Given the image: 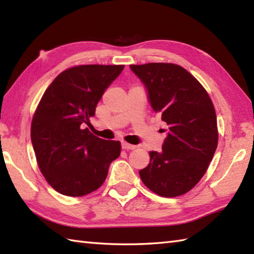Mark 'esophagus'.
<instances>
[{"mask_svg": "<svg viewBox=\"0 0 254 254\" xmlns=\"http://www.w3.org/2000/svg\"><path fill=\"white\" fill-rule=\"evenodd\" d=\"M121 146H122L123 149H127V150H130V149L132 150V149H135L136 148L135 145H131V144L127 143V142H122L121 143Z\"/></svg>", "mask_w": 254, "mask_h": 254, "instance_id": "1", "label": "esophagus"}]
</instances>
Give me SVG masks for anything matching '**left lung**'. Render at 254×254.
<instances>
[{"label":"left lung","mask_w":254,"mask_h":254,"mask_svg":"<svg viewBox=\"0 0 254 254\" xmlns=\"http://www.w3.org/2000/svg\"><path fill=\"white\" fill-rule=\"evenodd\" d=\"M142 80L148 101L167 124L161 152H149L139 177L150 191L176 197L202 179L217 148L214 105L207 91L186 68L172 63L130 65Z\"/></svg>","instance_id":"1"}]
</instances>
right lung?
I'll return each mask as SVG.
<instances>
[{"instance_id":"right-lung-1","label":"right lung","mask_w":254,"mask_h":254,"mask_svg":"<svg viewBox=\"0 0 254 254\" xmlns=\"http://www.w3.org/2000/svg\"><path fill=\"white\" fill-rule=\"evenodd\" d=\"M124 65H78L59 74L45 91L31 121V143L48 183L67 196L100 188L120 156L119 141L93 135L85 124Z\"/></svg>"}]
</instances>
